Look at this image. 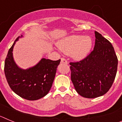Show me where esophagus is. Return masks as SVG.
<instances>
[{"instance_id":"34e87169","label":"esophagus","mask_w":122,"mask_h":122,"mask_svg":"<svg viewBox=\"0 0 122 122\" xmlns=\"http://www.w3.org/2000/svg\"><path fill=\"white\" fill-rule=\"evenodd\" d=\"M61 63H65V64H67L68 62H67V60L65 59V58H62V59H61Z\"/></svg>"}]
</instances>
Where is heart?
Here are the masks:
<instances>
[{
	"instance_id": "obj_1",
	"label": "heart",
	"mask_w": 122,
	"mask_h": 122,
	"mask_svg": "<svg viewBox=\"0 0 122 122\" xmlns=\"http://www.w3.org/2000/svg\"><path fill=\"white\" fill-rule=\"evenodd\" d=\"M92 47V40L89 36L73 35L68 36L59 43V48L66 54H71L76 59L84 58Z\"/></svg>"
}]
</instances>
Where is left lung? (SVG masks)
Returning <instances> with one entry per match:
<instances>
[{
	"mask_svg": "<svg viewBox=\"0 0 122 122\" xmlns=\"http://www.w3.org/2000/svg\"><path fill=\"white\" fill-rule=\"evenodd\" d=\"M93 50L78 62L70 63L71 79L81 96L94 98L106 93L117 71L118 59L112 44L98 32Z\"/></svg>",
	"mask_w": 122,
	"mask_h": 122,
	"instance_id": "8db88e82",
	"label": "left lung"
}]
</instances>
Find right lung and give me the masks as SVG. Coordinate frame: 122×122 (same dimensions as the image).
I'll return each instance as SVG.
<instances>
[{"label": "right lung", "mask_w": 122, "mask_h": 122, "mask_svg": "<svg viewBox=\"0 0 122 122\" xmlns=\"http://www.w3.org/2000/svg\"><path fill=\"white\" fill-rule=\"evenodd\" d=\"M19 38L10 48L5 59V77L11 90L19 97L28 100H38L50 90L60 59H42L33 67L25 70L19 68L14 62L12 53L14 45Z\"/></svg>", "instance_id": "right-lung-1"}]
</instances>
